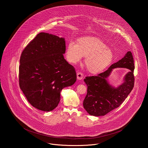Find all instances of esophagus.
I'll return each instance as SVG.
<instances>
[{
	"label": "esophagus",
	"instance_id": "obj_1",
	"mask_svg": "<svg viewBox=\"0 0 148 148\" xmlns=\"http://www.w3.org/2000/svg\"><path fill=\"white\" fill-rule=\"evenodd\" d=\"M83 77H84V75L82 73L80 72H77V79L78 80H82L83 78Z\"/></svg>",
	"mask_w": 148,
	"mask_h": 148
}]
</instances>
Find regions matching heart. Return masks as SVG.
Segmentation results:
<instances>
[{
    "label": "heart",
    "mask_w": 148,
    "mask_h": 148,
    "mask_svg": "<svg viewBox=\"0 0 148 148\" xmlns=\"http://www.w3.org/2000/svg\"><path fill=\"white\" fill-rule=\"evenodd\" d=\"M66 58L70 63L76 64L85 58L87 70L92 74L103 72L113 59L112 51L100 39L91 36L79 38L77 43L70 42L66 47Z\"/></svg>",
    "instance_id": "b5f03b06"
}]
</instances>
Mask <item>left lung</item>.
Listing matches in <instances>:
<instances>
[{
    "label": "left lung",
    "instance_id": "obj_1",
    "mask_svg": "<svg viewBox=\"0 0 148 148\" xmlns=\"http://www.w3.org/2000/svg\"><path fill=\"white\" fill-rule=\"evenodd\" d=\"M116 67L127 68L130 71L125 82L114 88L108 84L107 79L112 69ZM134 69L133 55L128 51L123 58L111 65L105 72L97 76L86 77L84 81L88 88L83 106L86 112L92 116H104L120 106L134 87Z\"/></svg>",
    "mask_w": 148,
    "mask_h": 148
}]
</instances>
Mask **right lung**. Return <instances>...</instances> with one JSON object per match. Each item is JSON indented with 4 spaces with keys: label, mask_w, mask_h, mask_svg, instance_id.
I'll use <instances>...</instances> for the list:
<instances>
[{
    "label": "right lung",
    "mask_w": 148,
    "mask_h": 148,
    "mask_svg": "<svg viewBox=\"0 0 148 148\" xmlns=\"http://www.w3.org/2000/svg\"><path fill=\"white\" fill-rule=\"evenodd\" d=\"M65 52L64 38L41 32L21 53L19 86L28 101L39 110L54 109L61 90L76 81L75 69L64 59Z\"/></svg>",
    "instance_id": "1"
}]
</instances>
